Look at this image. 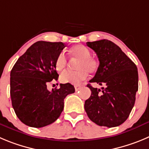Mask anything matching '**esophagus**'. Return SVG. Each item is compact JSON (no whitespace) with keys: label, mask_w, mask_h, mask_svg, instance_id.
Segmentation results:
<instances>
[{"label":"esophagus","mask_w":149,"mask_h":149,"mask_svg":"<svg viewBox=\"0 0 149 149\" xmlns=\"http://www.w3.org/2000/svg\"><path fill=\"white\" fill-rule=\"evenodd\" d=\"M74 87H75V90H76V91H78V90L81 89V86L80 85H75Z\"/></svg>","instance_id":"esophagus-1"}]
</instances>
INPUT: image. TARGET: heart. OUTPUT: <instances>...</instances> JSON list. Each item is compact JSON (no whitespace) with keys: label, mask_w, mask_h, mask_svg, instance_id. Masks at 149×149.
<instances>
[{"label":"heart","mask_w":149,"mask_h":149,"mask_svg":"<svg viewBox=\"0 0 149 149\" xmlns=\"http://www.w3.org/2000/svg\"><path fill=\"white\" fill-rule=\"evenodd\" d=\"M69 56L71 58L79 59L76 65L77 71H67L62 73L60 76V81L62 83L78 85L88 77V71L95 73L98 70L99 62L95 58L90 56L91 52L86 46L83 45H76L71 47L69 50ZM67 58L63 53L58 55L55 61L56 70L62 72L67 66Z\"/></svg>","instance_id":"obj_1"}]
</instances>
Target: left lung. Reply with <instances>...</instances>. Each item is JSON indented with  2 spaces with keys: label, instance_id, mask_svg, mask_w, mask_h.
I'll return each instance as SVG.
<instances>
[{
  "label": "left lung",
  "instance_id": "obj_1",
  "mask_svg": "<svg viewBox=\"0 0 149 149\" xmlns=\"http://www.w3.org/2000/svg\"><path fill=\"white\" fill-rule=\"evenodd\" d=\"M96 53L99 67L90 82L104 85L101 90L90 84L91 95L84 103L89 118L101 126L115 127L126 121L135 102L138 72L135 64L108 40L87 42Z\"/></svg>",
  "mask_w": 149,
  "mask_h": 149
}]
</instances>
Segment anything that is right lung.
Instances as JSON below:
<instances>
[{
  "label": "right lung",
  "instance_id": "add662e5",
  "mask_svg": "<svg viewBox=\"0 0 149 149\" xmlns=\"http://www.w3.org/2000/svg\"><path fill=\"white\" fill-rule=\"evenodd\" d=\"M65 47L63 42L38 41L29 47L12 68L10 95L17 118L31 127L40 128L54 123L64 109V99L73 93L72 84H60L59 89H47L58 79L55 61Z\"/></svg>",
  "mask_w": 149,
  "mask_h": 149
}]
</instances>
